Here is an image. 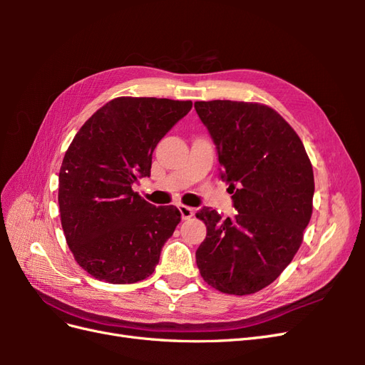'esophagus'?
<instances>
[{
	"label": "esophagus",
	"mask_w": 365,
	"mask_h": 365,
	"mask_svg": "<svg viewBox=\"0 0 365 365\" xmlns=\"http://www.w3.org/2000/svg\"><path fill=\"white\" fill-rule=\"evenodd\" d=\"M178 208H180L181 216H182V219H184V220L190 219V217L195 215V210H193L192 207H187V205H180Z\"/></svg>",
	"instance_id": "esophagus-1"
}]
</instances>
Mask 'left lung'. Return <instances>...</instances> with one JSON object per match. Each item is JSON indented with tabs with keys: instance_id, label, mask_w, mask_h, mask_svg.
Returning a JSON list of instances; mask_svg holds the SVG:
<instances>
[{
	"instance_id": "1",
	"label": "left lung",
	"mask_w": 365,
	"mask_h": 365,
	"mask_svg": "<svg viewBox=\"0 0 365 365\" xmlns=\"http://www.w3.org/2000/svg\"><path fill=\"white\" fill-rule=\"evenodd\" d=\"M217 148L237 213H196L207 237L196 263L212 288L248 295L292 262L312 216L314 170L300 137L275 109L256 102H195Z\"/></svg>"
}]
</instances>
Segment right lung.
<instances>
[{
    "label": "right lung",
    "instance_id": "add662e5",
    "mask_svg": "<svg viewBox=\"0 0 365 365\" xmlns=\"http://www.w3.org/2000/svg\"><path fill=\"white\" fill-rule=\"evenodd\" d=\"M190 109V101L117 97L73 138L59 170L61 224L91 277L126 284L155 271L181 213L149 204L132 184L150 175L153 149Z\"/></svg>",
    "mask_w": 365,
    "mask_h": 365
}]
</instances>
